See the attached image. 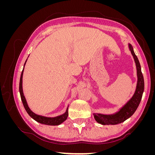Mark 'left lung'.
Instances as JSON below:
<instances>
[{
  "label": "left lung",
  "instance_id": "8db88e82",
  "mask_svg": "<svg viewBox=\"0 0 155 155\" xmlns=\"http://www.w3.org/2000/svg\"><path fill=\"white\" fill-rule=\"evenodd\" d=\"M129 48L132 54L134 61L136 63L137 70V88L134 92V95L130 98V100L124 107L120 109L118 112L113 114H94V117L97 123L102 125H116L124 122L127 119L132 116L140 104L142 100L143 92L144 91V80L143 74L141 71V67L139 63L137 56L135 55L133 46L129 44Z\"/></svg>",
  "mask_w": 155,
  "mask_h": 155
}]
</instances>
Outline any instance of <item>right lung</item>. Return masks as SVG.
<instances>
[{
    "mask_svg": "<svg viewBox=\"0 0 155 155\" xmlns=\"http://www.w3.org/2000/svg\"><path fill=\"white\" fill-rule=\"evenodd\" d=\"M26 61H27V59L25 63L24 68H25ZM24 68H23V70H22L21 75L20 82H19V92H20V95H21L22 104H23V105H24V107H25V110H26L27 113L29 114V116L31 117V118H32L34 120L37 121V122H39L42 124L48 125H59L61 124H62L63 121H64L67 120V117H68V107H67L66 112H65L64 114L60 115V116H56V117H53V118H50V117H45V116L36 114L34 113V112H33L30 110L28 105V104H27L26 98L24 96V93H23V91H22V75H23V72H24Z\"/></svg>",
    "mask_w": 155,
    "mask_h": 155,
    "instance_id": "1",
    "label": "right lung"
}]
</instances>
